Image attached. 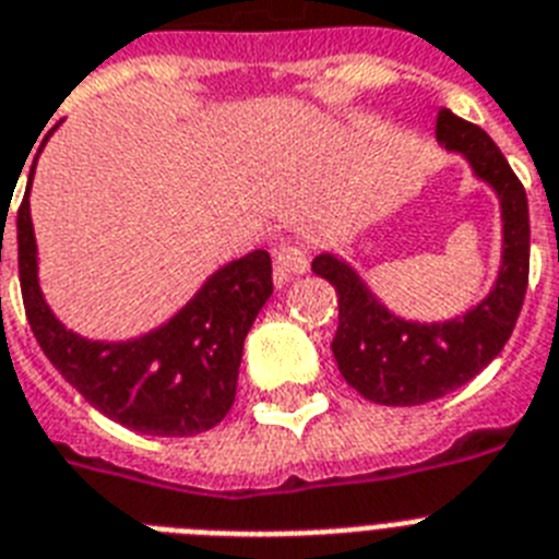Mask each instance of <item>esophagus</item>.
Listing matches in <instances>:
<instances>
[{"mask_svg": "<svg viewBox=\"0 0 559 559\" xmlns=\"http://www.w3.org/2000/svg\"><path fill=\"white\" fill-rule=\"evenodd\" d=\"M276 271L283 276H299L308 271V251L299 242H283L274 253Z\"/></svg>", "mask_w": 559, "mask_h": 559, "instance_id": "obj_1", "label": "esophagus"}]
</instances>
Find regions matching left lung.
Returning a JSON list of instances; mask_svg holds the SVG:
<instances>
[{
  "label": "left lung",
  "mask_w": 559,
  "mask_h": 559,
  "mask_svg": "<svg viewBox=\"0 0 559 559\" xmlns=\"http://www.w3.org/2000/svg\"><path fill=\"white\" fill-rule=\"evenodd\" d=\"M437 142L463 154L500 197L502 265L483 302L449 322H412L382 306L357 271L334 253H320L311 262L313 274L336 288L340 325L331 352L340 373L380 405L431 403L474 380L509 343L528 288V200L509 159L479 124L449 108L437 117Z\"/></svg>",
  "instance_id": "left-lung-1"
}]
</instances>
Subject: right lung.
<instances>
[{"label":"right lung","mask_w":559,"mask_h":559,"mask_svg":"<svg viewBox=\"0 0 559 559\" xmlns=\"http://www.w3.org/2000/svg\"><path fill=\"white\" fill-rule=\"evenodd\" d=\"M31 182L16 214L20 285L27 322L64 380L119 426L151 437H193L234 405L242 343L269 302V251H251L216 271L163 329L128 343H91L50 313L36 276Z\"/></svg>","instance_id":"right-lung-1"}]
</instances>
